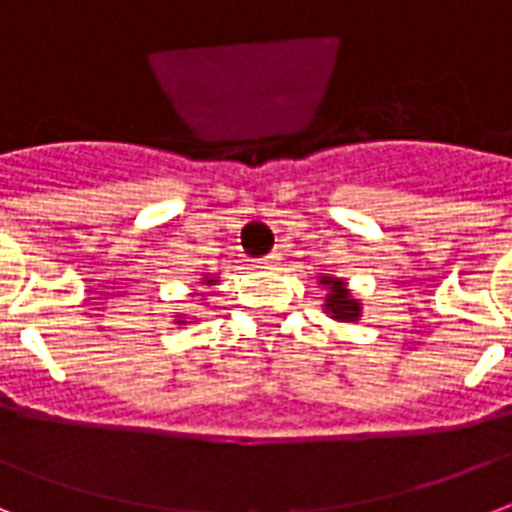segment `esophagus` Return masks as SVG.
I'll use <instances>...</instances> for the list:
<instances>
[{"label":"esophagus","mask_w":512,"mask_h":512,"mask_svg":"<svg viewBox=\"0 0 512 512\" xmlns=\"http://www.w3.org/2000/svg\"><path fill=\"white\" fill-rule=\"evenodd\" d=\"M279 260H282V257H279V252H271V255H265L257 265H260L263 271H271V268H276V265H279Z\"/></svg>","instance_id":"obj_1"}]
</instances>
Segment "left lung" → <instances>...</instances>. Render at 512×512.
<instances>
[{"instance_id": "obj_1", "label": "left lung", "mask_w": 512, "mask_h": 512, "mask_svg": "<svg viewBox=\"0 0 512 512\" xmlns=\"http://www.w3.org/2000/svg\"><path fill=\"white\" fill-rule=\"evenodd\" d=\"M319 284L325 287V314L333 322H360L362 317V300L349 290V282L333 273H319Z\"/></svg>"}]
</instances>
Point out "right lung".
<instances>
[{"instance_id":"obj_1","label":"right lung","mask_w":512,"mask_h":512,"mask_svg":"<svg viewBox=\"0 0 512 512\" xmlns=\"http://www.w3.org/2000/svg\"><path fill=\"white\" fill-rule=\"evenodd\" d=\"M220 282V276H217V273H204V276H201V284H206V287H214V284ZM190 295H201V298H204V292H198V290H193L190 292ZM201 306H204V303H201ZM190 322H195L193 317H187V314H174V325H190Z\"/></svg>"}]
</instances>
